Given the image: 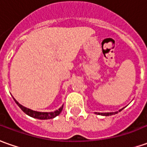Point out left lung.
<instances>
[{"instance_id": "8db88e82", "label": "left lung", "mask_w": 147, "mask_h": 147, "mask_svg": "<svg viewBox=\"0 0 147 147\" xmlns=\"http://www.w3.org/2000/svg\"><path fill=\"white\" fill-rule=\"evenodd\" d=\"M124 109V108H123ZM123 109H120V111H121ZM118 113V111L117 112H114V113H98V114H100V115H102V116H111V115H113V114H116V113Z\"/></svg>"}]
</instances>
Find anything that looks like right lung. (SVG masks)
Returning a JSON list of instances; mask_svg holds the SVG:
<instances>
[{
  "instance_id": "add662e5",
  "label": "right lung",
  "mask_w": 147,
  "mask_h": 147,
  "mask_svg": "<svg viewBox=\"0 0 147 147\" xmlns=\"http://www.w3.org/2000/svg\"><path fill=\"white\" fill-rule=\"evenodd\" d=\"M14 101L16 102V104L19 106V108L22 110V111L27 114L28 116L31 117H34V118H37V119L40 120H47V119H52L54 117H55L58 115L60 114V113L63 110V105L61 106L59 109H57L54 112H38L34 111V110H32L30 109H28V108L25 107L23 105H22L21 104H19L14 98Z\"/></svg>"
}]
</instances>
